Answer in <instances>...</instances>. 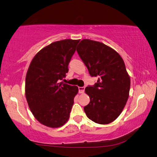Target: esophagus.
<instances>
[{"label": "esophagus", "instance_id": "34e87169", "mask_svg": "<svg viewBox=\"0 0 157 157\" xmlns=\"http://www.w3.org/2000/svg\"><path fill=\"white\" fill-rule=\"evenodd\" d=\"M84 89H85V87H84V86H79V87H78L79 93V94H83L84 92Z\"/></svg>", "mask_w": 157, "mask_h": 157}]
</instances>
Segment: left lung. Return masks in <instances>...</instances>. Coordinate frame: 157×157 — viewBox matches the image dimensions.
Masks as SVG:
<instances>
[{"label": "left lung", "mask_w": 157, "mask_h": 157, "mask_svg": "<svg viewBox=\"0 0 157 157\" xmlns=\"http://www.w3.org/2000/svg\"><path fill=\"white\" fill-rule=\"evenodd\" d=\"M77 52L91 77L98 78L85 88L90 102L84 107L89 119L107 124L118 117L128 100L130 78L121 56L105 44L82 40Z\"/></svg>", "instance_id": "1"}]
</instances>
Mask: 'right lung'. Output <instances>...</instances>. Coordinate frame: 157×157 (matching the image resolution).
<instances>
[{
    "mask_svg": "<svg viewBox=\"0 0 157 157\" xmlns=\"http://www.w3.org/2000/svg\"><path fill=\"white\" fill-rule=\"evenodd\" d=\"M79 40L54 42L42 49L32 60L26 77V98L39 122L60 127L69 119L78 87L59 82L68 72V64Z\"/></svg>",
    "mask_w": 157,
    "mask_h": 157,
    "instance_id": "obj_1",
    "label": "right lung"
}]
</instances>
